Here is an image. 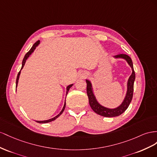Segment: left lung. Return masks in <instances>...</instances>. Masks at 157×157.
Wrapping results in <instances>:
<instances>
[{
  "label": "left lung",
  "mask_w": 157,
  "mask_h": 157,
  "mask_svg": "<svg viewBox=\"0 0 157 157\" xmlns=\"http://www.w3.org/2000/svg\"><path fill=\"white\" fill-rule=\"evenodd\" d=\"M113 57L114 59H122L126 60L129 66L132 68V73L131 75L129 76L127 82L126 94L125 95L122 102L118 106L116 107L114 109H109L101 105L97 101L96 97L94 95L91 82L88 79L86 80L87 83V94L89 98V105H90L91 109L95 113L102 116H105V117H115V116H118L126 111L132 99L133 84L136 79V74L133 70V62L130 57L126 55V54H119V55L114 56Z\"/></svg>",
  "instance_id": "8db88e82"
}]
</instances>
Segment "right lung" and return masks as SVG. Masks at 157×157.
I'll return each instance as SVG.
<instances>
[{
  "mask_svg": "<svg viewBox=\"0 0 157 157\" xmlns=\"http://www.w3.org/2000/svg\"><path fill=\"white\" fill-rule=\"evenodd\" d=\"M39 44H40V41H37L36 43H35L33 44V47L31 48V49H30V50L29 51V52H27V53H26V55H25V56H24V59H23V61H22L21 68L20 71H19L18 74H17V78H16V88H17V83H18V80H19L20 75V74H21V70L22 69H23L24 66V65H25V62H26L27 59H28V58L29 57V56L31 55V54H32V53L34 52V51L35 50V48H36V47H38V45H39ZM73 85H74V84H71V85H69L68 86H67V87H66V95H67V94H68V91H69V90H70V87H71V86H72ZM65 107H66V100H65V102H64V105L63 108H62V110L60 111V113L59 114H58L57 116H55V117L52 118L48 119V120H43V121H38V120H36V122H37V123H40V124H45V123L51 122H52V121H54L55 120H56L57 118H59V116L62 114V113H63L64 110V109H65Z\"/></svg>",
  "mask_w": 157,
  "mask_h": 157,
  "instance_id": "right-lung-1",
  "label": "right lung"
}]
</instances>
